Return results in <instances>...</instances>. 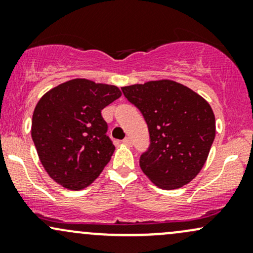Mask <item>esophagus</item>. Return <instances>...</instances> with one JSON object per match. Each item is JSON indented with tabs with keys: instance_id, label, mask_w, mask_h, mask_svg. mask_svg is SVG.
Wrapping results in <instances>:
<instances>
[{
	"instance_id": "esophagus-1",
	"label": "esophagus",
	"mask_w": 253,
	"mask_h": 253,
	"mask_svg": "<svg viewBox=\"0 0 253 253\" xmlns=\"http://www.w3.org/2000/svg\"><path fill=\"white\" fill-rule=\"evenodd\" d=\"M123 144L126 145V146H132V140H130V138L127 136V138H125L123 140Z\"/></svg>"
}]
</instances>
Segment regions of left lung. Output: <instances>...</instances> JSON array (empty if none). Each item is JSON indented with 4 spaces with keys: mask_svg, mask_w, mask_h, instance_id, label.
<instances>
[{
    "mask_svg": "<svg viewBox=\"0 0 253 253\" xmlns=\"http://www.w3.org/2000/svg\"><path fill=\"white\" fill-rule=\"evenodd\" d=\"M141 112L151 144L140 157L141 170L161 189H178L193 181L207 161L215 138L211 104L188 86L171 80L123 86Z\"/></svg>",
    "mask_w": 253,
    "mask_h": 253,
    "instance_id": "left-lung-1",
    "label": "left lung"
}]
</instances>
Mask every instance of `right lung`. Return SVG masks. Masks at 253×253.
Returning a JSON list of instances; mask_svg holds the SVG:
<instances>
[{
  "mask_svg": "<svg viewBox=\"0 0 253 253\" xmlns=\"http://www.w3.org/2000/svg\"><path fill=\"white\" fill-rule=\"evenodd\" d=\"M121 96L118 86L75 78L38 101L31 134L48 176L81 190L100 176L114 153L101 110Z\"/></svg>",
  "mask_w": 253,
  "mask_h": 253,
  "instance_id": "obj_1",
  "label": "right lung"
}]
</instances>
